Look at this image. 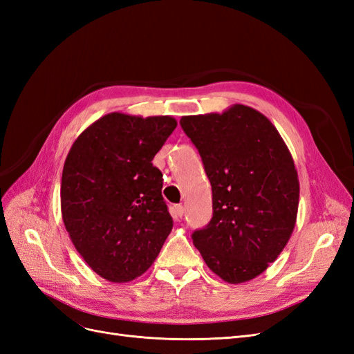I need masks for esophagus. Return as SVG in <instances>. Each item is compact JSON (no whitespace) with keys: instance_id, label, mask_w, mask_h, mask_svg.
Masks as SVG:
<instances>
[{"instance_id":"esophagus-1","label":"esophagus","mask_w":354,"mask_h":354,"mask_svg":"<svg viewBox=\"0 0 354 354\" xmlns=\"http://www.w3.org/2000/svg\"><path fill=\"white\" fill-rule=\"evenodd\" d=\"M183 214H185L183 205H174V208H173V216H174L176 218H181V217H183Z\"/></svg>"}]
</instances>
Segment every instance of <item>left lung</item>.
Here are the masks:
<instances>
[{
  "mask_svg": "<svg viewBox=\"0 0 354 354\" xmlns=\"http://www.w3.org/2000/svg\"><path fill=\"white\" fill-rule=\"evenodd\" d=\"M212 187V218L192 239L224 282L261 274L294 232L299 181L276 127L245 104L223 113L181 116Z\"/></svg>",
  "mask_w": 354,
  "mask_h": 354,
  "instance_id": "8db88e82",
  "label": "left lung"
}]
</instances>
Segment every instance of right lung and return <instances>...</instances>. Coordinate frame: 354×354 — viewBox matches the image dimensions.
Masks as SVG:
<instances>
[{
  "label": "right lung",
  "mask_w": 354,
  "mask_h": 354,
  "mask_svg": "<svg viewBox=\"0 0 354 354\" xmlns=\"http://www.w3.org/2000/svg\"><path fill=\"white\" fill-rule=\"evenodd\" d=\"M177 121L112 112L78 136L62 174V218L91 270L113 283L142 276L173 229L152 160Z\"/></svg>",
  "instance_id": "obj_1"
}]
</instances>
